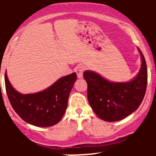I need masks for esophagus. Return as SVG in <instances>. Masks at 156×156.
Returning a JSON list of instances; mask_svg holds the SVG:
<instances>
[{
	"instance_id": "1",
	"label": "esophagus",
	"mask_w": 156,
	"mask_h": 156,
	"mask_svg": "<svg viewBox=\"0 0 156 156\" xmlns=\"http://www.w3.org/2000/svg\"><path fill=\"white\" fill-rule=\"evenodd\" d=\"M84 70V67L83 66H78L76 69V73H77V76H78V78H82L83 77V73Z\"/></svg>"
}]
</instances>
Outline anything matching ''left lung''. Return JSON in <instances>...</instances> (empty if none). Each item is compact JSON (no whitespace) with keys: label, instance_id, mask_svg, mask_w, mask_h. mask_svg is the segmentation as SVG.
I'll return each instance as SVG.
<instances>
[{"label":"left lung","instance_id":"obj_1","mask_svg":"<svg viewBox=\"0 0 156 156\" xmlns=\"http://www.w3.org/2000/svg\"><path fill=\"white\" fill-rule=\"evenodd\" d=\"M138 76L126 83H112L92 71H85L87 98L96 115L103 120H121L135 112L144 99L147 85V68L143 53Z\"/></svg>","mask_w":156,"mask_h":156}]
</instances>
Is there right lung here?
Returning <instances> with one entry per match:
<instances>
[{"mask_svg": "<svg viewBox=\"0 0 156 156\" xmlns=\"http://www.w3.org/2000/svg\"><path fill=\"white\" fill-rule=\"evenodd\" d=\"M76 79L74 73L61 78L42 92L22 94L12 87L6 73L5 86L11 105L20 117L35 126L50 127L62 119Z\"/></svg>", "mask_w": 156, "mask_h": 156, "instance_id": "1", "label": "right lung"}]
</instances>
